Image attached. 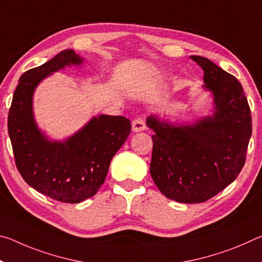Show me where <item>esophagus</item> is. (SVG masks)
<instances>
[{
	"label": "esophagus",
	"instance_id": "1",
	"mask_svg": "<svg viewBox=\"0 0 262 262\" xmlns=\"http://www.w3.org/2000/svg\"><path fill=\"white\" fill-rule=\"evenodd\" d=\"M132 127H133V132H142L147 128V125H145V120L143 117H137L132 122Z\"/></svg>",
	"mask_w": 262,
	"mask_h": 262
}]
</instances>
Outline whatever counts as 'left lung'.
Here are the masks:
<instances>
[{
	"mask_svg": "<svg viewBox=\"0 0 262 262\" xmlns=\"http://www.w3.org/2000/svg\"><path fill=\"white\" fill-rule=\"evenodd\" d=\"M203 70L214 95L215 113L190 126H171L150 117V173L166 198L183 203L209 200L237 178L252 135L250 105L233 75L202 56H190Z\"/></svg>",
	"mask_w": 262,
	"mask_h": 262,
	"instance_id": "1",
	"label": "left lung"
}]
</instances>
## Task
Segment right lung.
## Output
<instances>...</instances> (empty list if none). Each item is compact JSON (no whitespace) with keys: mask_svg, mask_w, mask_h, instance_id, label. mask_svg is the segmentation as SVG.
<instances>
[{"mask_svg":"<svg viewBox=\"0 0 262 262\" xmlns=\"http://www.w3.org/2000/svg\"><path fill=\"white\" fill-rule=\"evenodd\" d=\"M81 62L73 50H66L25 72L8 115V132L20 176L39 193L64 203L82 202L98 192L111 161L132 129L129 119L100 115L63 143L50 142L39 132L32 113L35 86L53 72Z\"/></svg>","mask_w":262,"mask_h":262,"instance_id":"obj_1","label":"right lung"}]
</instances>
